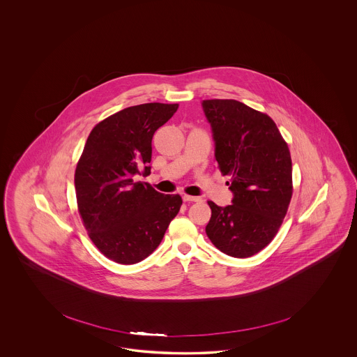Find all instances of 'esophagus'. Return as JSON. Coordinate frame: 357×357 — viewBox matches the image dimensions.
<instances>
[{"label": "esophagus", "mask_w": 357, "mask_h": 357, "mask_svg": "<svg viewBox=\"0 0 357 357\" xmlns=\"http://www.w3.org/2000/svg\"><path fill=\"white\" fill-rule=\"evenodd\" d=\"M183 200L184 202H194V203H197V202H202V197H199V196H191V195H183Z\"/></svg>", "instance_id": "34e87169"}]
</instances>
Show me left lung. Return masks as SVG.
Wrapping results in <instances>:
<instances>
[{
	"instance_id": "left-lung-1",
	"label": "left lung",
	"mask_w": 357,
	"mask_h": 357,
	"mask_svg": "<svg viewBox=\"0 0 357 357\" xmlns=\"http://www.w3.org/2000/svg\"><path fill=\"white\" fill-rule=\"evenodd\" d=\"M216 144L217 167L230 176L231 206L208 202L206 233L229 257L249 258L270 245L293 194L288 144L267 114L234 99L203 100Z\"/></svg>"
}]
</instances>
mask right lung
<instances>
[{
  "mask_svg": "<svg viewBox=\"0 0 357 357\" xmlns=\"http://www.w3.org/2000/svg\"><path fill=\"white\" fill-rule=\"evenodd\" d=\"M178 103L124 108L91 130L75 173L77 206L87 234L108 259L135 264L161 243L182 197L135 182L151 174V139Z\"/></svg>",
  "mask_w": 357,
  "mask_h": 357,
  "instance_id": "obj_1",
  "label": "right lung"
}]
</instances>
